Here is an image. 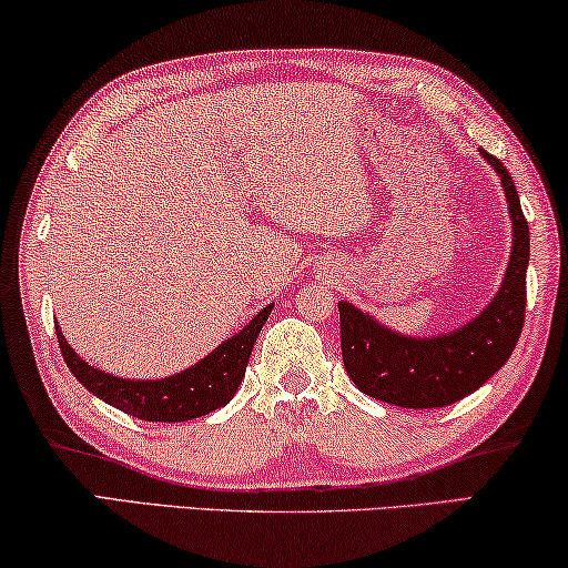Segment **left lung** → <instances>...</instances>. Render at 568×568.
<instances>
[{"mask_svg": "<svg viewBox=\"0 0 568 568\" xmlns=\"http://www.w3.org/2000/svg\"><path fill=\"white\" fill-rule=\"evenodd\" d=\"M505 185L515 246L497 298L474 322L443 337L412 339L386 329L363 311L339 303L342 361L363 394L404 409H435L460 402L481 388L509 361L525 324V273L530 260V231L515 182L497 156L486 154Z\"/></svg>", "mask_w": 568, "mask_h": 568, "instance_id": "1", "label": "left lung"}]
</instances>
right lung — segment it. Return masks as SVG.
Segmentation results:
<instances>
[{
  "label": "right lung",
  "mask_w": 568,
  "mask_h": 568,
  "mask_svg": "<svg viewBox=\"0 0 568 568\" xmlns=\"http://www.w3.org/2000/svg\"><path fill=\"white\" fill-rule=\"evenodd\" d=\"M270 311L273 306L262 308L242 332L215 347L205 361L162 381H125L94 371L67 345L59 326H55V337L74 378L105 404L146 422H187L221 409L234 398Z\"/></svg>",
  "instance_id": "obj_1"
}]
</instances>
